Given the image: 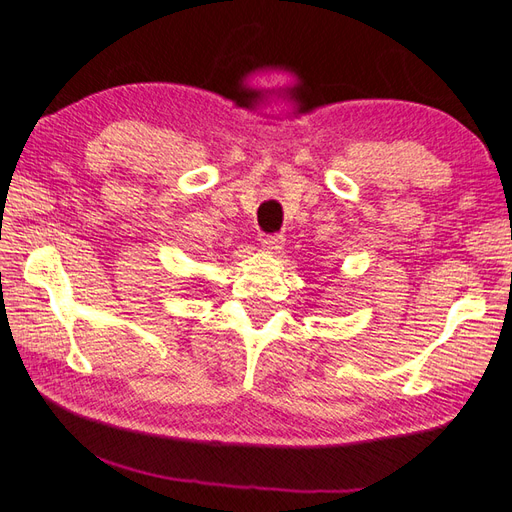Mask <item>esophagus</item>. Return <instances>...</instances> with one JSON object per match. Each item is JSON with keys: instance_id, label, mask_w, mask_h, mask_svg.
I'll use <instances>...</instances> for the list:
<instances>
[{"instance_id": "esophagus-1", "label": "esophagus", "mask_w": 512, "mask_h": 512, "mask_svg": "<svg viewBox=\"0 0 512 512\" xmlns=\"http://www.w3.org/2000/svg\"><path fill=\"white\" fill-rule=\"evenodd\" d=\"M284 247V237L282 235H271L262 239V250L267 254H277Z\"/></svg>"}]
</instances>
